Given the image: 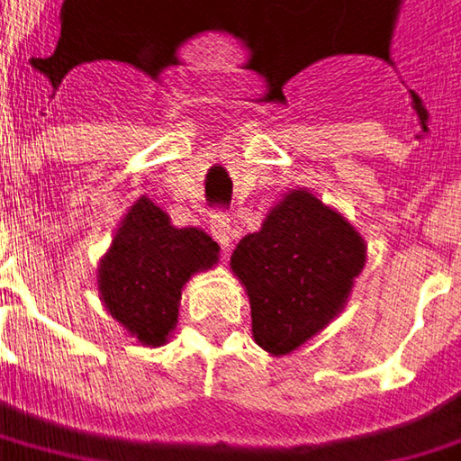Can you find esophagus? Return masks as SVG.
<instances>
[{"mask_svg": "<svg viewBox=\"0 0 461 461\" xmlns=\"http://www.w3.org/2000/svg\"><path fill=\"white\" fill-rule=\"evenodd\" d=\"M211 231H213V237L221 242V248H230L231 240H234V230H231L230 216H213V219H211Z\"/></svg>", "mask_w": 461, "mask_h": 461, "instance_id": "esophagus-1", "label": "esophagus"}]
</instances>
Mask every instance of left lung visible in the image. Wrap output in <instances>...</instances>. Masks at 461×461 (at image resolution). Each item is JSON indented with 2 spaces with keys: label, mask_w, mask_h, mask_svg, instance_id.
<instances>
[{
  "label": "left lung",
  "mask_w": 461,
  "mask_h": 461,
  "mask_svg": "<svg viewBox=\"0 0 461 461\" xmlns=\"http://www.w3.org/2000/svg\"><path fill=\"white\" fill-rule=\"evenodd\" d=\"M364 264L366 242L340 211L309 189L285 192L230 261L250 301L253 340L272 356L298 351L346 309Z\"/></svg>",
  "instance_id": "left-lung-1"
}]
</instances>
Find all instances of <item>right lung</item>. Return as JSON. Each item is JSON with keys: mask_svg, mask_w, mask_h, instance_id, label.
I'll return each mask as SVG.
<instances>
[{"mask_svg": "<svg viewBox=\"0 0 461 461\" xmlns=\"http://www.w3.org/2000/svg\"><path fill=\"white\" fill-rule=\"evenodd\" d=\"M219 250L203 230L174 227L168 213L142 194L97 264L103 306L142 346H163L176 330L185 285L213 269Z\"/></svg>", "mask_w": 461, "mask_h": 461, "instance_id": "add662e5", "label": "right lung"}]
</instances>
